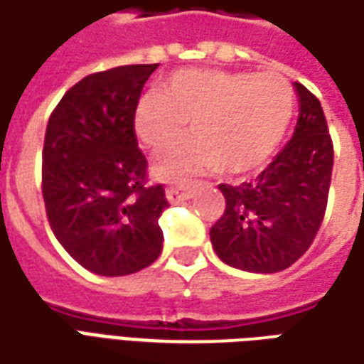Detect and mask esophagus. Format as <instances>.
Segmentation results:
<instances>
[{"mask_svg": "<svg viewBox=\"0 0 364 364\" xmlns=\"http://www.w3.org/2000/svg\"><path fill=\"white\" fill-rule=\"evenodd\" d=\"M165 197L169 203H181V200H187L193 197V189L187 187V185H169L165 189Z\"/></svg>", "mask_w": 364, "mask_h": 364, "instance_id": "34e87169", "label": "esophagus"}]
</instances>
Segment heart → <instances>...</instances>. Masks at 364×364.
<instances>
[{
  "mask_svg": "<svg viewBox=\"0 0 364 364\" xmlns=\"http://www.w3.org/2000/svg\"><path fill=\"white\" fill-rule=\"evenodd\" d=\"M294 116V90L276 73H228L187 68L175 73L164 92L139 98L134 129L141 144H171L191 122L195 132L164 149L154 161L161 179L220 171L244 177L262 169L276 154Z\"/></svg>",
  "mask_w": 364,
  "mask_h": 364,
  "instance_id": "1",
  "label": "heart"
}]
</instances>
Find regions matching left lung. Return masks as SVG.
<instances>
[{
    "label": "left lung",
    "instance_id": "8db88e82",
    "mask_svg": "<svg viewBox=\"0 0 364 364\" xmlns=\"http://www.w3.org/2000/svg\"><path fill=\"white\" fill-rule=\"evenodd\" d=\"M299 118L289 144L254 181L218 185L225 213L210 228L220 260L238 270L274 274L299 260L323 223L333 141L323 108L296 82Z\"/></svg>",
    "mask_w": 364,
    "mask_h": 364
}]
</instances>
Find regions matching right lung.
<instances>
[{
    "mask_svg": "<svg viewBox=\"0 0 364 364\" xmlns=\"http://www.w3.org/2000/svg\"><path fill=\"white\" fill-rule=\"evenodd\" d=\"M157 65L85 76L53 110L43 146V199L63 248L86 270L128 276L164 248V185H147L134 112Z\"/></svg>",
    "mask_w": 364,
    "mask_h": 364,
    "instance_id": "right-lung-1",
    "label": "right lung"
}]
</instances>
